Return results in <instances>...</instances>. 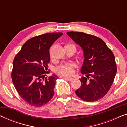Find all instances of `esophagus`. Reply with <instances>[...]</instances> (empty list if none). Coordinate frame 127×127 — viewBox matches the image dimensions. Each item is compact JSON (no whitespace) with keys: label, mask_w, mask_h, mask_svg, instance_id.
<instances>
[{"label":"esophagus","mask_w":127,"mask_h":127,"mask_svg":"<svg viewBox=\"0 0 127 127\" xmlns=\"http://www.w3.org/2000/svg\"><path fill=\"white\" fill-rule=\"evenodd\" d=\"M65 79L66 80L69 81H71L72 80H73L74 79L73 78H72V77H65Z\"/></svg>","instance_id":"34e87169"}]
</instances>
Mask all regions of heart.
Masks as SVG:
<instances>
[{
    "mask_svg": "<svg viewBox=\"0 0 127 127\" xmlns=\"http://www.w3.org/2000/svg\"><path fill=\"white\" fill-rule=\"evenodd\" d=\"M76 47L73 44H68ZM76 67V65L74 63H69L67 64H62L55 67L54 68V72L60 75L69 76L72 75L74 73V69Z\"/></svg>",
    "mask_w": 127,
    "mask_h": 127,
    "instance_id": "b5f03b06",
    "label": "heart"
}]
</instances>
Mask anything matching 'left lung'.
Wrapping results in <instances>:
<instances>
[{"label":"left lung","instance_id":"left-lung-1","mask_svg":"<svg viewBox=\"0 0 127 127\" xmlns=\"http://www.w3.org/2000/svg\"><path fill=\"white\" fill-rule=\"evenodd\" d=\"M67 34L84 52L81 73L86 77L80 79L81 85L76 91V95L84 101H96L106 94L113 83L117 72L114 55L106 43L96 36L79 32H68Z\"/></svg>","mask_w":127,"mask_h":127}]
</instances>
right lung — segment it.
Returning a JSON list of instances; mask_svg holds the SVG:
<instances>
[{"instance_id":"right-lung-1","label":"right lung","mask_w":127,"mask_h":127,"mask_svg":"<svg viewBox=\"0 0 127 127\" xmlns=\"http://www.w3.org/2000/svg\"><path fill=\"white\" fill-rule=\"evenodd\" d=\"M62 34L61 32L48 33L31 38L14 59L12 81L17 93L29 105L41 106L54 96L58 76H44L48 73L50 47Z\"/></svg>"}]
</instances>
